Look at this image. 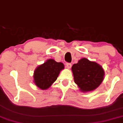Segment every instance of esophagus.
<instances>
[{"instance_id": "esophagus-1", "label": "esophagus", "mask_w": 123, "mask_h": 123, "mask_svg": "<svg viewBox=\"0 0 123 123\" xmlns=\"http://www.w3.org/2000/svg\"><path fill=\"white\" fill-rule=\"evenodd\" d=\"M71 66H72V64L70 63H67L66 64V67L68 68V69H70L71 68Z\"/></svg>"}]
</instances>
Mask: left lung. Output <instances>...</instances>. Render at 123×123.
<instances>
[{
	"label": "left lung",
	"mask_w": 123,
	"mask_h": 123,
	"mask_svg": "<svg viewBox=\"0 0 123 123\" xmlns=\"http://www.w3.org/2000/svg\"><path fill=\"white\" fill-rule=\"evenodd\" d=\"M74 82L82 92L94 91L104 80V70L95 62L83 58L72 67Z\"/></svg>",
	"instance_id": "obj_1"
}]
</instances>
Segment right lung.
<instances>
[{
  "label": "right lung",
  "instance_id": "add662e5",
  "mask_svg": "<svg viewBox=\"0 0 123 123\" xmlns=\"http://www.w3.org/2000/svg\"><path fill=\"white\" fill-rule=\"evenodd\" d=\"M63 69L64 65L62 62H57L53 59L47 60L35 69L33 76L35 85L42 90L49 88Z\"/></svg>",
  "mask_w": 123,
  "mask_h": 123
}]
</instances>
